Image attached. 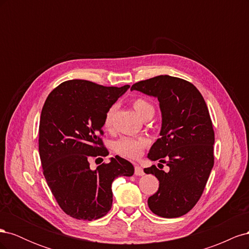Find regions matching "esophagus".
<instances>
[{
    "instance_id": "34e87169",
    "label": "esophagus",
    "mask_w": 249,
    "mask_h": 249,
    "mask_svg": "<svg viewBox=\"0 0 249 249\" xmlns=\"http://www.w3.org/2000/svg\"><path fill=\"white\" fill-rule=\"evenodd\" d=\"M135 175L138 177L144 175V171H143V169L139 166V165H135Z\"/></svg>"
}]
</instances>
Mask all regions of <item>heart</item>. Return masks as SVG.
<instances>
[{
    "label": "heart",
    "mask_w": 249,
    "mask_h": 249,
    "mask_svg": "<svg viewBox=\"0 0 249 249\" xmlns=\"http://www.w3.org/2000/svg\"><path fill=\"white\" fill-rule=\"evenodd\" d=\"M133 107L138 113V115L144 119L147 115L153 114L154 115V107L148 101H146L143 97H136L133 100ZM117 110L116 105H112V106L107 110L106 114L104 117V127L106 130H112L113 122H114L115 113ZM148 145V141L144 137H122L115 142V152L123 156L124 158H129V159H137L141 155L143 149Z\"/></svg>",
    "instance_id": "1"
}]
</instances>
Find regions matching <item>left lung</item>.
Masks as SVG:
<instances>
[{"label": "left lung", "instance_id": "1", "mask_svg": "<svg viewBox=\"0 0 249 249\" xmlns=\"http://www.w3.org/2000/svg\"><path fill=\"white\" fill-rule=\"evenodd\" d=\"M131 90L157 97L162 113L161 137L147 157L165 163L169 171L156 165L144 168L159 179L147 205L163 218L183 216L200 198L214 165L215 135L207 104L190 82L167 74L135 83Z\"/></svg>", "mask_w": 249, "mask_h": 249}]
</instances>
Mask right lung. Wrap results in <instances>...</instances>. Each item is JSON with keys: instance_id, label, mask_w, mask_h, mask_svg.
Returning a JSON list of instances; mask_svg holds the SVG:
<instances>
[{"instance_id": "obj_1", "label": "right lung", "mask_w": 249, "mask_h": 249, "mask_svg": "<svg viewBox=\"0 0 249 249\" xmlns=\"http://www.w3.org/2000/svg\"><path fill=\"white\" fill-rule=\"evenodd\" d=\"M130 85L107 87L86 80H70L47 97L39 123V155L50 189L64 213L79 220H95L112 207L111 185L131 177L132 163L119 156L91 169L90 161L106 157L104 117Z\"/></svg>"}]
</instances>
